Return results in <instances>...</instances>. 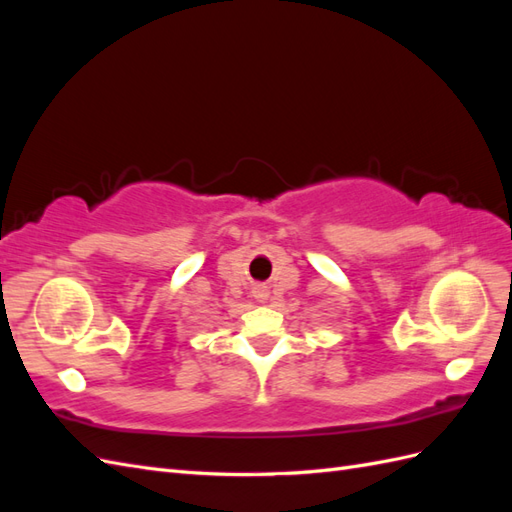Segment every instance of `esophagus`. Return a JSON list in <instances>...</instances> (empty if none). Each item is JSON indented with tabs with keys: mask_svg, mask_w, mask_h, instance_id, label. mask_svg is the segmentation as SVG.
<instances>
[{
	"mask_svg": "<svg viewBox=\"0 0 512 512\" xmlns=\"http://www.w3.org/2000/svg\"><path fill=\"white\" fill-rule=\"evenodd\" d=\"M252 297L260 303H265L269 299V288L267 286H254L252 288Z\"/></svg>",
	"mask_w": 512,
	"mask_h": 512,
	"instance_id": "1",
	"label": "esophagus"
}]
</instances>
